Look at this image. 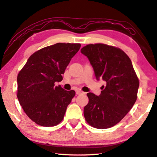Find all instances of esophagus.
<instances>
[{
  "label": "esophagus",
  "mask_w": 157,
  "mask_h": 157,
  "mask_svg": "<svg viewBox=\"0 0 157 157\" xmlns=\"http://www.w3.org/2000/svg\"><path fill=\"white\" fill-rule=\"evenodd\" d=\"M82 91H81V90H76V94H82Z\"/></svg>",
  "instance_id": "obj_1"
}]
</instances>
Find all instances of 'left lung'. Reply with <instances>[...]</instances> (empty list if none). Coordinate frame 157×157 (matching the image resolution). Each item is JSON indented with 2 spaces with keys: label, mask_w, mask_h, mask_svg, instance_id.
Listing matches in <instances>:
<instances>
[{
  "label": "left lung",
  "mask_w": 157,
  "mask_h": 157,
  "mask_svg": "<svg viewBox=\"0 0 157 157\" xmlns=\"http://www.w3.org/2000/svg\"><path fill=\"white\" fill-rule=\"evenodd\" d=\"M81 52L89 59L96 79L106 82L99 96L87 94L85 120L97 129L113 127L124 117L137 98L140 82L131 59L120 48L101 43L86 45Z\"/></svg>",
  "instance_id": "8db88e82"
}]
</instances>
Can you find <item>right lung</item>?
I'll return each mask as SVG.
<instances>
[{
  "label": "right lung",
  "instance_id": "right-lung-1",
  "mask_svg": "<svg viewBox=\"0 0 157 157\" xmlns=\"http://www.w3.org/2000/svg\"><path fill=\"white\" fill-rule=\"evenodd\" d=\"M79 43H56L37 50L28 58L17 78V97L32 121L43 127H53L63 120L66 109L75 95L56 82L79 51Z\"/></svg>",
  "mask_w": 157,
  "mask_h": 157
}]
</instances>
